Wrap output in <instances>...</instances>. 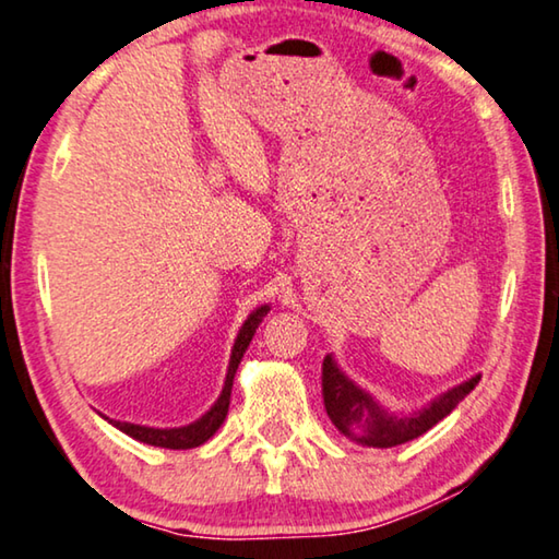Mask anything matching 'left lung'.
Here are the masks:
<instances>
[{
    "mask_svg": "<svg viewBox=\"0 0 559 559\" xmlns=\"http://www.w3.org/2000/svg\"><path fill=\"white\" fill-rule=\"evenodd\" d=\"M323 405L331 423L345 438L368 448H393L403 445L407 440L420 438L432 425H438L445 415L457 407V403L480 383V376H475L465 383L455 385L453 391L442 393L428 407L413 415H393L380 407L373 397L353 383V380L335 366L331 356L323 358Z\"/></svg>",
    "mask_w": 559,
    "mask_h": 559,
    "instance_id": "left-lung-1",
    "label": "left lung"
}]
</instances>
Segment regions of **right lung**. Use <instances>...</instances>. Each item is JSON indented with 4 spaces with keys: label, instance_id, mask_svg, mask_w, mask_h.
I'll list each match as a JSON object with an SVG mask.
<instances>
[{
    "label": "right lung",
    "instance_id": "right-lung-1",
    "mask_svg": "<svg viewBox=\"0 0 559 559\" xmlns=\"http://www.w3.org/2000/svg\"><path fill=\"white\" fill-rule=\"evenodd\" d=\"M271 308L269 306H261L255 308V311L246 318V323L241 325V331H238V338L234 343V350H231V360H228V373H226V383H224V391H221L218 401L214 403V407L199 418L197 423L191 425H183V428H146V425H134V423H119V420H109L111 425H117L121 432H127L129 438H134L139 442H146V445H156V448H171V450H189V448H199L206 442L214 432L221 428V423L226 420V413H228V403H231V388H234V376L238 370V362H241L243 353L248 348V343H251L255 328L263 321V316L269 313Z\"/></svg>",
    "mask_w": 559,
    "mask_h": 559
}]
</instances>
